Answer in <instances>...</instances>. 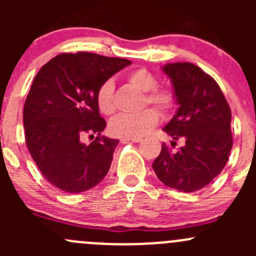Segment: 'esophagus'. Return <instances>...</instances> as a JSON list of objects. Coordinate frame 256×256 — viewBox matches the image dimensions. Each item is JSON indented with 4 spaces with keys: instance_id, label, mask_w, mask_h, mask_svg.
Listing matches in <instances>:
<instances>
[{
    "instance_id": "obj_1",
    "label": "esophagus",
    "mask_w": 256,
    "mask_h": 256,
    "mask_svg": "<svg viewBox=\"0 0 256 256\" xmlns=\"http://www.w3.org/2000/svg\"><path fill=\"white\" fill-rule=\"evenodd\" d=\"M142 140L141 138H124L122 141H132V142H140Z\"/></svg>"
}]
</instances>
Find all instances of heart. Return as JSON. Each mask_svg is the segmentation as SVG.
Returning <instances> with one entry per match:
<instances>
[{"label":"heart","instance_id":"heart-1","mask_svg":"<svg viewBox=\"0 0 256 256\" xmlns=\"http://www.w3.org/2000/svg\"><path fill=\"white\" fill-rule=\"evenodd\" d=\"M128 82L146 92L144 105H152L160 112L167 114L171 112L176 102L174 92L167 88H157V79L147 69H136L128 76ZM95 102L99 112L104 115H112L115 112L114 102V82L112 80H105L98 89L95 95ZM158 122V115L154 109H144L138 114H124L115 118L110 124V131L112 135L121 138H142Z\"/></svg>","mask_w":256,"mask_h":256}]
</instances>
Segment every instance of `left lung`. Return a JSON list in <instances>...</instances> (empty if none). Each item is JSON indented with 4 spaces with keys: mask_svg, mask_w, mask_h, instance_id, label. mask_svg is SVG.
Segmentation results:
<instances>
[{
    "mask_svg": "<svg viewBox=\"0 0 256 256\" xmlns=\"http://www.w3.org/2000/svg\"><path fill=\"white\" fill-rule=\"evenodd\" d=\"M162 70L171 79L178 104L164 131L186 142L178 151L164 142L152 168L164 184L196 192L218 176L228 161L233 146L230 108L216 80L200 66L168 63Z\"/></svg>",
    "mask_w": 256,
    "mask_h": 256,
    "instance_id": "8db88e82",
    "label": "left lung"
}]
</instances>
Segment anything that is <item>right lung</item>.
Masks as SVG:
<instances>
[{"label": "right lung", "mask_w": 256, "mask_h": 256, "mask_svg": "<svg viewBox=\"0 0 256 256\" xmlns=\"http://www.w3.org/2000/svg\"><path fill=\"white\" fill-rule=\"evenodd\" d=\"M131 62L89 52L62 53L40 69L23 108L26 144L46 180L80 193L109 172L118 140L102 135L106 121L95 95L100 85ZM88 133L96 140L81 142Z\"/></svg>", "instance_id": "add662e5"}]
</instances>
